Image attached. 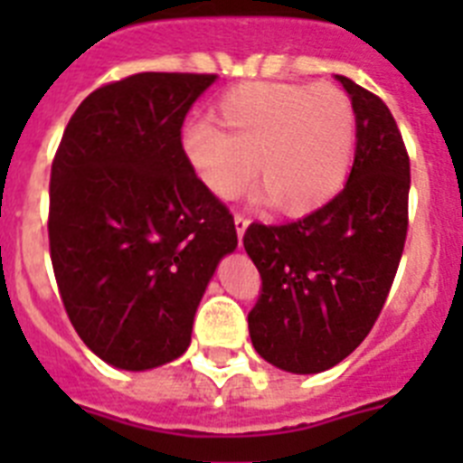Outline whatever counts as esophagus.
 Wrapping results in <instances>:
<instances>
[{"label":"esophagus","mask_w":463,"mask_h":463,"mask_svg":"<svg viewBox=\"0 0 463 463\" xmlns=\"http://www.w3.org/2000/svg\"><path fill=\"white\" fill-rule=\"evenodd\" d=\"M248 222H250V220L245 218L243 213H234V224H236V234H239V241L243 239L245 227H248Z\"/></svg>","instance_id":"obj_1"}]
</instances>
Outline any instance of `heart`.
Returning a JSON list of instances; mask_svg holds the SVG:
<instances>
[{
    "instance_id": "b5f03b06",
    "label": "heart",
    "mask_w": 463,
    "mask_h": 463,
    "mask_svg": "<svg viewBox=\"0 0 463 463\" xmlns=\"http://www.w3.org/2000/svg\"><path fill=\"white\" fill-rule=\"evenodd\" d=\"M211 122L187 127L183 155L213 194L234 199L257 183L276 211L306 215L345 185L357 113L336 85L245 83L222 94Z\"/></svg>"
}]
</instances>
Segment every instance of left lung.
<instances>
[{
  "mask_svg": "<svg viewBox=\"0 0 463 463\" xmlns=\"http://www.w3.org/2000/svg\"><path fill=\"white\" fill-rule=\"evenodd\" d=\"M357 113L347 183L297 222L245 229L261 278L248 326L257 353L289 373L336 366L369 336L408 234L411 159L378 94L338 76Z\"/></svg>",
  "mask_w": 463,
  "mask_h": 463,
  "instance_id": "8db88e82",
  "label": "left lung"
}]
</instances>
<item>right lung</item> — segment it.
I'll return each mask as SVG.
<instances>
[{
	"label": "right lung",
	"instance_id": "right-lung-1",
	"mask_svg": "<svg viewBox=\"0 0 463 463\" xmlns=\"http://www.w3.org/2000/svg\"><path fill=\"white\" fill-rule=\"evenodd\" d=\"M215 73L143 71L90 92L51 169L48 243L64 310L110 366L181 357L203 289L239 243L234 215L183 155Z\"/></svg>",
	"mask_w": 463,
	"mask_h": 463
}]
</instances>
